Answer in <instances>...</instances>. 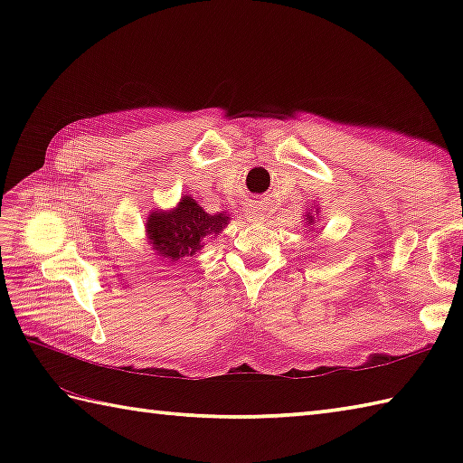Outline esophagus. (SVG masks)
<instances>
[{
    "label": "esophagus",
    "mask_w": 463,
    "mask_h": 463,
    "mask_svg": "<svg viewBox=\"0 0 463 463\" xmlns=\"http://www.w3.org/2000/svg\"><path fill=\"white\" fill-rule=\"evenodd\" d=\"M247 216H249L250 221H259L262 214H260V209H259V206H252V209H249V211H247Z\"/></svg>",
    "instance_id": "1"
}]
</instances>
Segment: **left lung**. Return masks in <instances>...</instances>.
<instances>
[{"instance_id":"obj_1","label":"left lung","mask_w":463,"mask_h":463,"mask_svg":"<svg viewBox=\"0 0 463 463\" xmlns=\"http://www.w3.org/2000/svg\"><path fill=\"white\" fill-rule=\"evenodd\" d=\"M317 214H318V209H317ZM314 222H317V216L307 213V224H308V229H310V226H314Z\"/></svg>"}]
</instances>
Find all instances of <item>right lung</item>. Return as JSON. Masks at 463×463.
Masks as SVG:
<instances>
[{"label": "right lung", "instance_id": "1", "mask_svg": "<svg viewBox=\"0 0 463 463\" xmlns=\"http://www.w3.org/2000/svg\"><path fill=\"white\" fill-rule=\"evenodd\" d=\"M224 213L209 214L191 194H184L171 211H153L145 221L146 239L159 257L171 264L199 252L206 241L219 237L229 224Z\"/></svg>", "mask_w": 463, "mask_h": 463}]
</instances>
